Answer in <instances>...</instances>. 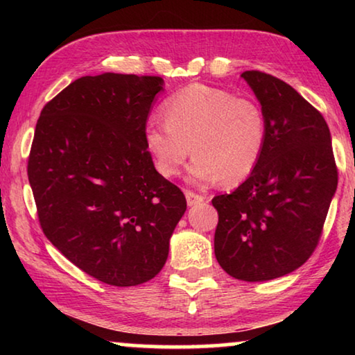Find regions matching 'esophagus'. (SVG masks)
<instances>
[{"label": "esophagus", "instance_id": "1", "mask_svg": "<svg viewBox=\"0 0 355 355\" xmlns=\"http://www.w3.org/2000/svg\"><path fill=\"white\" fill-rule=\"evenodd\" d=\"M186 202H188L189 207H194V205H197V203L205 202V197L196 194V192H192V191H186Z\"/></svg>", "mask_w": 355, "mask_h": 355}]
</instances>
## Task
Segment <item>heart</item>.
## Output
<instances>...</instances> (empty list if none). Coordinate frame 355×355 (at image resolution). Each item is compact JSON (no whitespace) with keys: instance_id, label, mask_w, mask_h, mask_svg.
<instances>
[{"instance_id":"heart-1","label":"heart","mask_w":355,"mask_h":355,"mask_svg":"<svg viewBox=\"0 0 355 355\" xmlns=\"http://www.w3.org/2000/svg\"><path fill=\"white\" fill-rule=\"evenodd\" d=\"M164 123H148L144 144L155 169L177 177L192 152V183L244 182L261 159L266 117L258 101L225 89L191 84L164 101Z\"/></svg>"}]
</instances>
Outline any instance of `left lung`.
I'll return each instance as SVG.
<instances>
[{"mask_svg": "<svg viewBox=\"0 0 355 355\" xmlns=\"http://www.w3.org/2000/svg\"><path fill=\"white\" fill-rule=\"evenodd\" d=\"M241 76L263 107L266 142L249 178L211 200L219 214L214 255L232 277L264 282L296 271L313 254L338 172L320 111L272 75Z\"/></svg>", "mask_w": 355, "mask_h": 355, "instance_id": "obj_1", "label": "left lung"}]
</instances>
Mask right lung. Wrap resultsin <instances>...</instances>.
<instances>
[{
	"instance_id": "obj_1",
	"label": "right lung",
	"mask_w": 355,
	"mask_h": 355,
	"mask_svg": "<svg viewBox=\"0 0 355 355\" xmlns=\"http://www.w3.org/2000/svg\"><path fill=\"white\" fill-rule=\"evenodd\" d=\"M163 78L83 76L44 106L28 159L42 230L94 279L148 282L163 269L184 194L144 144Z\"/></svg>"
}]
</instances>
